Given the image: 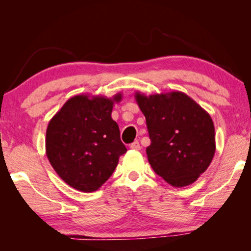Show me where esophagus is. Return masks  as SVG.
Returning <instances> with one entry per match:
<instances>
[{"label":"esophagus","mask_w":251,"mask_h":251,"mask_svg":"<svg viewBox=\"0 0 251 251\" xmlns=\"http://www.w3.org/2000/svg\"><path fill=\"white\" fill-rule=\"evenodd\" d=\"M129 147L131 148V150H134V151H139V150H141V148H142V147H141V145H139V143H138L137 141L134 142V143H131Z\"/></svg>","instance_id":"obj_1"}]
</instances>
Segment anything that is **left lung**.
<instances>
[{
	"label": "left lung",
	"mask_w": 251,
	"mask_h": 251,
	"mask_svg": "<svg viewBox=\"0 0 251 251\" xmlns=\"http://www.w3.org/2000/svg\"><path fill=\"white\" fill-rule=\"evenodd\" d=\"M135 100L146 118L151 138L146 152L154 172L174 187L196 181L216 151L209 114L178 91L150 96L136 92Z\"/></svg>",
	"instance_id": "obj_1"
}]
</instances>
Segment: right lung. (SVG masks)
I'll use <instances>...</instances> for the list:
<instances>
[{"label": "right lung", "mask_w": 251, "mask_h": 251, "mask_svg": "<svg viewBox=\"0 0 251 251\" xmlns=\"http://www.w3.org/2000/svg\"><path fill=\"white\" fill-rule=\"evenodd\" d=\"M121 93L105 96L71 97L50 121L46 129V156L67 185L83 193L95 192L112 176L126 152L120 128L112 118Z\"/></svg>", "instance_id": "right-lung-1"}]
</instances>
